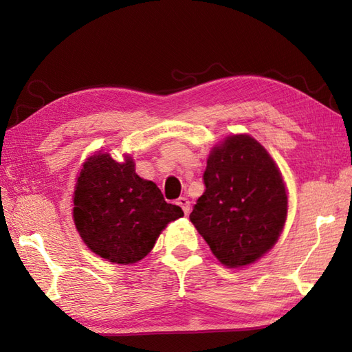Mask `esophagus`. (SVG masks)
Here are the masks:
<instances>
[{
	"label": "esophagus",
	"instance_id": "34e87169",
	"mask_svg": "<svg viewBox=\"0 0 352 352\" xmlns=\"http://www.w3.org/2000/svg\"><path fill=\"white\" fill-rule=\"evenodd\" d=\"M177 204L183 208L184 214H189V212H190V201L188 198L180 197V198L177 199Z\"/></svg>",
	"mask_w": 352,
	"mask_h": 352
}]
</instances>
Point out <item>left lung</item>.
<instances>
[{"label": "left lung", "instance_id": "obj_1", "mask_svg": "<svg viewBox=\"0 0 352 352\" xmlns=\"http://www.w3.org/2000/svg\"><path fill=\"white\" fill-rule=\"evenodd\" d=\"M203 180L189 218L221 263L241 267L271 250L286 222L287 195L266 149L248 134L230 136L208 155Z\"/></svg>", "mask_w": 352, "mask_h": 352}]
</instances>
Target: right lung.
I'll use <instances>...</instances> for the list:
<instances>
[{
  "instance_id": "add662e5",
  "label": "right lung",
  "mask_w": 352,
  "mask_h": 352,
  "mask_svg": "<svg viewBox=\"0 0 352 352\" xmlns=\"http://www.w3.org/2000/svg\"><path fill=\"white\" fill-rule=\"evenodd\" d=\"M182 207L168 204L153 182L140 178L125 157L87 159L74 192V222L85 243L111 263L131 265L153 250L160 231L182 218Z\"/></svg>"
}]
</instances>
